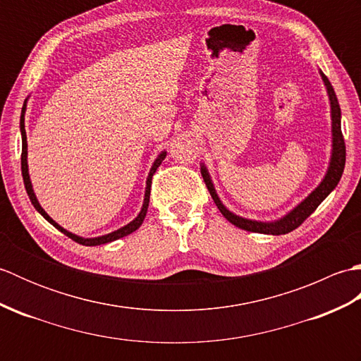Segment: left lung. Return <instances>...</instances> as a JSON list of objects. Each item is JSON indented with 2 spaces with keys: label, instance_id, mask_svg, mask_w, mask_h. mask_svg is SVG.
Here are the masks:
<instances>
[{
  "label": "left lung",
  "instance_id": "8db88e82",
  "mask_svg": "<svg viewBox=\"0 0 361 361\" xmlns=\"http://www.w3.org/2000/svg\"><path fill=\"white\" fill-rule=\"evenodd\" d=\"M321 79L324 82V87L329 96V104H331V119H332V152H331V159H329V167L326 171L324 178L321 180L319 185L312 190V192L304 198V200L296 204L293 209L288 211L286 216H282L278 220L271 221H262V220H251L237 216V214L229 211L226 206L221 203V200L217 195V190L214 188V183L211 180V175L208 169L202 163L200 171L203 175V180L206 183V188H208L209 194L212 197L214 203L219 208V211L224 214V217L231 221V224L237 228L245 229V231L251 233H260V234H271V235H281L293 231L302 221L307 219L310 214L315 211L321 202L332 192V190L338 185L341 180V175L344 171V163H346V145H344L343 133H341V110L338 99L335 96V91L331 85V82L326 78V75L319 71Z\"/></svg>",
  "mask_w": 361,
  "mask_h": 361
}]
</instances>
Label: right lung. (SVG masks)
Segmentation results:
<instances>
[{
	"mask_svg": "<svg viewBox=\"0 0 361 361\" xmlns=\"http://www.w3.org/2000/svg\"><path fill=\"white\" fill-rule=\"evenodd\" d=\"M27 99L25 104H23V109H21V116H20V132H21V173H23V181H25V188H26V192L29 195V200L30 203L34 204V208L42 214V216L49 221V224L52 226H56L60 233H63L65 235L70 237V239L75 240L80 245H87V247H96V245H102V243H109V242H113V240H118L121 239V237H126L128 234H132L133 231H136L137 228H140L142 225V221L145 219V214H147V208H149V200H150V188H152V176L153 173L157 172V169L159 167V164L163 163V159L166 158L167 152L163 150L159 153V155L157 157V159L153 161V164L150 167V172L147 175V181H145V192H144V202H142V208L140 211V214L130 221V224H127L126 226H122L119 229H116V231L113 233H109V234H104V235H99V237H80L78 234H73L70 231H66L65 228L60 226L56 220H52L48 212H46L42 204L38 203L37 200V195L34 192L32 189V181H30V176H29V166H27V137H26V130H25V113H26V105H27Z\"/></svg>",
	"mask_w": 361,
	"mask_h": 361,
	"instance_id": "right-lung-1",
	"label": "right lung"
}]
</instances>
